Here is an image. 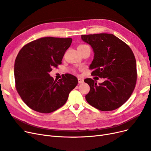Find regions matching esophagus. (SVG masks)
Segmentation results:
<instances>
[{
	"mask_svg": "<svg viewBox=\"0 0 151 151\" xmlns=\"http://www.w3.org/2000/svg\"><path fill=\"white\" fill-rule=\"evenodd\" d=\"M78 83L79 84H82L84 83V79L81 78H78Z\"/></svg>",
	"mask_w": 151,
	"mask_h": 151,
	"instance_id": "34e87169",
	"label": "esophagus"
}]
</instances>
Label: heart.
Segmentation results:
<instances>
[{
  "label": "heart",
  "instance_id": "b5f03b06",
  "mask_svg": "<svg viewBox=\"0 0 151 151\" xmlns=\"http://www.w3.org/2000/svg\"><path fill=\"white\" fill-rule=\"evenodd\" d=\"M89 47L88 45H84V44H81V45H79L78 46V50L79 49H81V48H83L84 47Z\"/></svg>",
  "mask_w": 151,
  "mask_h": 151
}]
</instances>
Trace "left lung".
<instances>
[{
    "label": "left lung",
    "instance_id": "1",
    "mask_svg": "<svg viewBox=\"0 0 151 151\" xmlns=\"http://www.w3.org/2000/svg\"><path fill=\"white\" fill-rule=\"evenodd\" d=\"M81 38L94 52L89 66L91 75L104 79L99 84L92 79H84L90 86L86 96L87 102L103 111L118 108L129 99L135 87L137 73L133 52L112 34L82 35Z\"/></svg>",
    "mask_w": 151,
    "mask_h": 151
}]
</instances>
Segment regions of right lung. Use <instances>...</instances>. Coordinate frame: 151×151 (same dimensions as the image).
Instances as JSON below:
<instances>
[{
	"label": "right lung",
	"mask_w": 151,
	"mask_h": 151,
	"mask_svg": "<svg viewBox=\"0 0 151 151\" xmlns=\"http://www.w3.org/2000/svg\"><path fill=\"white\" fill-rule=\"evenodd\" d=\"M72 39L43 37L27 43L18 53L14 63L15 86L29 108L50 113L65 104L70 91L78 83L74 76L66 74L54 80L49 72L57 68Z\"/></svg>",
	"instance_id": "add662e5"
}]
</instances>
